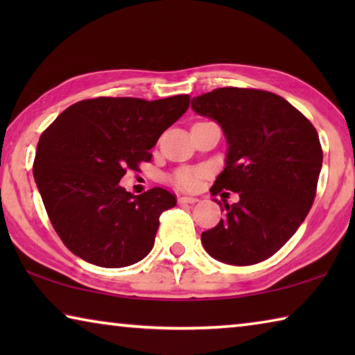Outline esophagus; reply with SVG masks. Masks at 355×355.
Wrapping results in <instances>:
<instances>
[{
    "instance_id": "34e87169",
    "label": "esophagus",
    "mask_w": 355,
    "mask_h": 355,
    "mask_svg": "<svg viewBox=\"0 0 355 355\" xmlns=\"http://www.w3.org/2000/svg\"><path fill=\"white\" fill-rule=\"evenodd\" d=\"M178 202L180 203H197V202H199V199H197V197L182 196V197H178Z\"/></svg>"
}]
</instances>
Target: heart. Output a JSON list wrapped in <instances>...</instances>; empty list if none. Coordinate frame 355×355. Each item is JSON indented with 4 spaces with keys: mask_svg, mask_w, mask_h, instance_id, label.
Here are the masks:
<instances>
[{
    "mask_svg": "<svg viewBox=\"0 0 355 355\" xmlns=\"http://www.w3.org/2000/svg\"><path fill=\"white\" fill-rule=\"evenodd\" d=\"M205 173L207 171L203 169H182L173 175V183L182 189L194 191L199 188L200 178L205 175Z\"/></svg>",
    "mask_w": 355,
    "mask_h": 355,
    "instance_id": "1",
    "label": "heart"
}]
</instances>
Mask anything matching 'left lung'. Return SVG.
I'll return each instance as SVG.
<instances>
[{
	"label": "left lung",
	"instance_id": "8db88e82",
	"mask_svg": "<svg viewBox=\"0 0 355 355\" xmlns=\"http://www.w3.org/2000/svg\"><path fill=\"white\" fill-rule=\"evenodd\" d=\"M191 107L218 122L228 144L211 192L239 194L238 203H224V219L202 233L203 248L235 266L266 260L313 205L322 166L316 130L285 98L258 89H214L192 98Z\"/></svg>",
	"mask_w": 355,
	"mask_h": 355
}]
</instances>
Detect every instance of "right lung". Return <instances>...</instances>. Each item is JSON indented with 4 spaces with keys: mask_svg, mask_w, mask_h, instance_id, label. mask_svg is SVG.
I'll return each mask as SVG.
<instances>
[{
    "mask_svg": "<svg viewBox=\"0 0 355 355\" xmlns=\"http://www.w3.org/2000/svg\"><path fill=\"white\" fill-rule=\"evenodd\" d=\"M188 107L189 95L83 100L42 133L34 180L70 252L101 268H125L148 255L159 216L175 207V196L163 188L133 196L119 182L152 159L148 150Z\"/></svg>",
    "mask_w": 355,
    "mask_h": 355,
    "instance_id": "right-lung-1",
    "label": "right lung"
}]
</instances>
